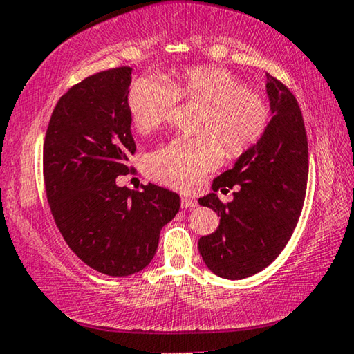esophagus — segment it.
<instances>
[{
    "instance_id": "esophagus-1",
    "label": "esophagus",
    "mask_w": 354,
    "mask_h": 354,
    "mask_svg": "<svg viewBox=\"0 0 354 354\" xmlns=\"http://www.w3.org/2000/svg\"><path fill=\"white\" fill-rule=\"evenodd\" d=\"M181 207L183 208H194V207H197V201L194 197L181 196Z\"/></svg>"
}]
</instances>
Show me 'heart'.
<instances>
[{
	"mask_svg": "<svg viewBox=\"0 0 354 354\" xmlns=\"http://www.w3.org/2000/svg\"><path fill=\"white\" fill-rule=\"evenodd\" d=\"M197 102L196 138H178L147 157V173L179 191H194L220 165L223 147L229 157L247 152L260 141L270 123V104L221 67L198 66L178 73L171 84L142 77L128 93V112L139 133H151L167 120L176 99Z\"/></svg>",
	"mask_w": 354,
	"mask_h": 354,
	"instance_id": "1",
	"label": "heart"
}]
</instances>
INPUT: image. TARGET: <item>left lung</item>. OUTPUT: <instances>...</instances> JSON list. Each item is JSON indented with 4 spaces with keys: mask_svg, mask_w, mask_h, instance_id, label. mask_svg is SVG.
<instances>
[{
    "mask_svg": "<svg viewBox=\"0 0 354 354\" xmlns=\"http://www.w3.org/2000/svg\"><path fill=\"white\" fill-rule=\"evenodd\" d=\"M271 120L231 170L213 179V192L198 203L221 216L198 241V252L216 276L237 281L265 270L287 245L300 218L308 183V139L298 102L286 84L266 73ZM239 185L232 203L218 188Z\"/></svg>",
    "mask_w": 354,
    "mask_h": 354,
    "instance_id": "left-lung-1",
    "label": "left lung"
}]
</instances>
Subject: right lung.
<instances>
[{"label": "right lung", "mask_w": 354, "mask_h": 354, "mask_svg": "<svg viewBox=\"0 0 354 354\" xmlns=\"http://www.w3.org/2000/svg\"><path fill=\"white\" fill-rule=\"evenodd\" d=\"M129 67L104 71L72 86L54 107L44 138L43 171L54 221L72 252L102 274L144 270L179 196L149 183H115L136 152L128 112Z\"/></svg>", "instance_id": "1"}]
</instances>
